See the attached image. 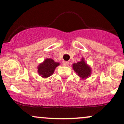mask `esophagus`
<instances>
[{"label": "esophagus", "instance_id": "34e87169", "mask_svg": "<svg viewBox=\"0 0 124 124\" xmlns=\"http://www.w3.org/2000/svg\"><path fill=\"white\" fill-rule=\"evenodd\" d=\"M62 64H63V66H68L69 65V62H68V61H63L62 62Z\"/></svg>", "mask_w": 124, "mask_h": 124}]
</instances>
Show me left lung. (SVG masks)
<instances>
[{"mask_svg":"<svg viewBox=\"0 0 124 124\" xmlns=\"http://www.w3.org/2000/svg\"><path fill=\"white\" fill-rule=\"evenodd\" d=\"M72 68L82 80L86 79L91 76L92 69L89 65L87 64L84 57H82L80 61L74 63L72 66Z\"/></svg>","mask_w":124,"mask_h":124,"instance_id":"obj_1","label":"left lung"}]
</instances>
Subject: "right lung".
Wrapping results in <instances>:
<instances>
[{"instance_id":"right-lung-1","label":"right lung","mask_w":124,"mask_h":124,"mask_svg":"<svg viewBox=\"0 0 124 124\" xmlns=\"http://www.w3.org/2000/svg\"><path fill=\"white\" fill-rule=\"evenodd\" d=\"M60 65V63L54 62L52 59L47 58L42 62L39 63L37 67L38 73L42 78H47L52 76L56 68Z\"/></svg>"}]
</instances>
